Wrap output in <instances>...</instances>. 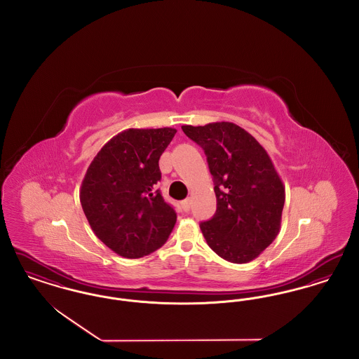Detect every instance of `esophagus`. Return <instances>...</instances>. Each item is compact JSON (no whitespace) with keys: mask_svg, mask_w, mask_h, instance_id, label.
Wrapping results in <instances>:
<instances>
[{"mask_svg":"<svg viewBox=\"0 0 359 359\" xmlns=\"http://www.w3.org/2000/svg\"><path fill=\"white\" fill-rule=\"evenodd\" d=\"M189 207H191V202H189V199H186V201H183L182 202V208H183V211H189Z\"/></svg>","mask_w":359,"mask_h":359,"instance_id":"esophagus-1","label":"esophagus"}]
</instances>
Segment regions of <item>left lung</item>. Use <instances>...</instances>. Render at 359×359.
Returning a JSON list of instances; mask_svg holds the SVG:
<instances>
[{
	"label": "left lung",
	"mask_w": 359,
	"mask_h": 359,
	"mask_svg": "<svg viewBox=\"0 0 359 359\" xmlns=\"http://www.w3.org/2000/svg\"><path fill=\"white\" fill-rule=\"evenodd\" d=\"M201 145L214 179L217 211L201 223L208 246L223 259L246 264L277 237L285 188L255 137L233 122L182 126Z\"/></svg>",
	"instance_id": "obj_1"
}]
</instances>
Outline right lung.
<instances>
[{"label":"right lung","instance_id":"1","mask_svg":"<svg viewBox=\"0 0 359 359\" xmlns=\"http://www.w3.org/2000/svg\"><path fill=\"white\" fill-rule=\"evenodd\" d=\"M173 128L128 129L106 142L86 171L81 205L94 234L125 258L148 256L175 227L176 212L160 189V156Z\"/></svg>","mask_w":359,"mask_h":359}]
</instances>
